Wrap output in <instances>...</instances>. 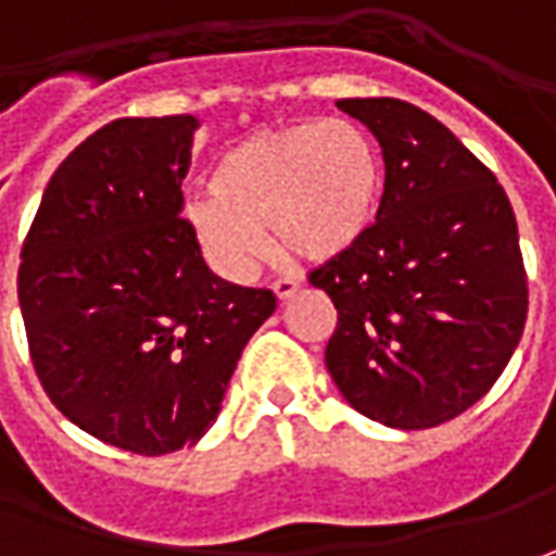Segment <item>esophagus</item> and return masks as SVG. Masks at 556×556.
<instances>
[{"label":"esophagus","mask_w":556,"mask_h":556,"mask_svg":"<svg viewBox=\"0 0 556 556\" xmlns=\"http://www.w3.org/2000/svg\"><path fill=\"white\" fill-rule=\"evenodd\" d=\"M270 289H274V294H277L279 301H289V298H292L294 292H298V282H294V279H274V286H270Z\"/></svg>","instance_id":"34e87169"}]
</instances>
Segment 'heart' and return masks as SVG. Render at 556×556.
Masks as SVG:
<instances>
[{
  "instance_id": "b5f03b06",
  "label": "heart",
  "mask_w": 556,
  "mask_h": 556,
  "mask_svg": "<svg viewBox=\"0 0 556 556\" xmlns=\"http://www.w3.org/2000/svg\"><path fill=\"white\" fill-rule=\"evenodd\" d=\"M210 198L188 218L200 252L225 277L255 270L267 228L282 255L323 264L371 230L383 157L356 121H298L230 146L210 176Z\"/></svg>"
}]
</instances>
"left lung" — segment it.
<instances>
[{
	"label": "left lung",
	"mask_w": 556,
	"mask_h": 556,
	"mask_svg": "<svg viewBox=\"0 0 556 556\" xmlns=\"http://www.w3.org/2000/svg\"><path fill=\"white\" fill-rule=\"evenodd\" d=\"M380 142L387 185L362 243L309 270L338 309L326 368L368 420L432 429L500 380L527 323V270L505 188L405 100H338Z\"/></svg>",
	"instance_id": "1"
}]
</instances>
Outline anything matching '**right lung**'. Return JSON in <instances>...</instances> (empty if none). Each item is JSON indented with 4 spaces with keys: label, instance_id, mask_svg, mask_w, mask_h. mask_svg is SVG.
I'll list each match as a JSON object with an SVG mask.
<instances>
[{
    "label": "right lung",
    "instance_id": "add662e5",
    "mask_svg": "<svg viewBox=\"0 0 556 556\" xmlns=\"http://www.w3.org/2000/svg\"><path fill=\"white\" fill-rule=\"evenodd\" d=\"M194 115L118 118L56 167L29 225L17 298L54 407L112 447L164 456L222 410L270 289L215 277L182 218Z\"/></svg>",
    "mask_w": 556,
    "mask_h": 556
}]
</instances>
